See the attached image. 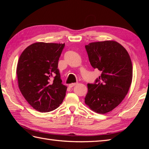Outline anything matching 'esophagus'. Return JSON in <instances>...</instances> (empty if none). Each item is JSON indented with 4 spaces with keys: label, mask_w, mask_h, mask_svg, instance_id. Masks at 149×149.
<instances>
[{
    "label": "esophagus",
    "mask_w": 149,
    "mask_h": 149,
    "mask_svg": "<svg viewBox=\"0 0 149 149\" xmlns=\"http://www.w3.org/2000/svg\"><path fill=\"white\" fill-rule=\"evenodd\" d=\"M77 84H78L77 83H72L70 84H69V87L70 88H72V87H74V86H75V85H77Z\"/></svg>",
    "instance_id": "1"
}]
</instances>
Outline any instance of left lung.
I'll use <instances>...</instances> for the list:
<instances>
[{
    "label": "left lung",
    "mask_w": 149,
    "mask_h": 149,
    "mask_svg": "<svg viewBox=\"0 0 149 149\" xmlns=\"http://www.w3.org/2000/svg\"><path fill=\"white\" fill-rule=\"evenodd\" d=\"M91 65L101 72L94 84H88L85 104L93 111L105 114L118 106L127 94L132 65L127 50L115 41L85 45Z\"/></svg>",
    "instance_id": "1"
}]
</instances>
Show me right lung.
<instances>
[{"mask_svg":"<svg viewBox=\"0 0 149 149\" xmlns=\"http://www.w3.org/2000/svg\"><path fill=\"white\" fill-rule=\"evenodd\" d=\"M65 43L37 42L25 49L19 58L17 74L22 95L34 109L49 112L63 102L67 87L58 68Z\"/></svg>","mask_w":149,"mask_h":149,"instance_id":"right-lung-1","label":"right lung"}]
</instances>
